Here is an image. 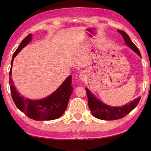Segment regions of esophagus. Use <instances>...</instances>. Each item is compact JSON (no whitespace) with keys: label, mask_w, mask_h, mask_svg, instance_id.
<instances>
[{"label":"esophagus","mask_w":151,"mask_h":151,"mask_svg":"<svg viewBox=\"0 0 151 151\" xmlns=\"http://www.w3.org/2000/svg\"><path fill=\"white\" fill-rule=\"evenodd\" d=\"M79 78L81 80H84L85 78V75L84 72H81L79 75Z\"/></svg>","instance_id":"obj_1"}]
</instances>
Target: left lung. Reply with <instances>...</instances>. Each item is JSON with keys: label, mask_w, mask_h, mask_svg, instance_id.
<instances>
[{"label": "left lung", "mask_w": 151, "mask_h": 151, "mask_svg": "<svg viewBox=\"0 0 151 151\" xmlns=\"http://www.w3.org/2000/svg\"><path fill=\"white\" fill-rule=\"evenodd\" d=\"M117 31L123 37L127 45L129 46L141 57L139 49L130 40L129 35L123 30H117ZM86 91L88 95V106L92 114L96 118L102 120L111 121L124 117L137 106L141 99V97L137 98L134 101L131 102L130 104H127L122 107H112L104 104L103 102L96 99L87 88H86Z\"/></svg>", "instance_id": "1"}]
</instances>
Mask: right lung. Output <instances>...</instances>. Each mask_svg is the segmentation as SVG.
Masks as SVG:
<instances>
[{"label":"right lung","instance_id":"right-lung-1","mask_svg":"<svg viewBox=\"0 0 151 151\" xmlns=\"http://www.w3.org/2000/svg\"><path fill=\"white\" fill-rule=\"evenodd\" d=\"M32 34H30L21 41L19 46L13 54L11 68L9 70V82L10 84L11 95L15 104L19 110L30 117L36 121H49L56 119L62 116L65 111L68 104L70 96L73 91L71 85L72 76L67 77L63 84L53 93L44 99L39 101L30 100L21 97L16 88L12 78V69L14 58L32 40Z\"/></svg>","mask_w":151,"mask_h":151}]
</instances>
